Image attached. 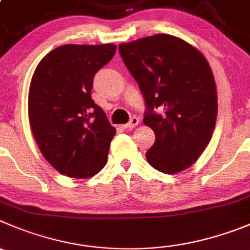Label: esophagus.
Returning a JSON list of instances; mask_svg holds the SVG:
<instances>
[{
	"mask_svg": "<svg viewBox=\"0 0 250 250\" xmlns=\"http://www.w3.org/2000/svg\"><path fill=\"white\" fill-rule=\"evenodd\" d=\"M137 124H139V119H137L136 116H134V118H131V120H130L129 123L124 125V127L127 130H132L134 127L137 126Z\"/></svg>",
	"mask_w": 250,
	"mask_h": 250,
	"instance_id": "34e87169",
	"label": "esophagus"
}]
</instances>
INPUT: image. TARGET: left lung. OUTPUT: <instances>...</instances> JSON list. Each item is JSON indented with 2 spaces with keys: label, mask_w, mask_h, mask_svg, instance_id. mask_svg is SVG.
<instances>
[{
  "label": "left lung",
  "mask_w": 250,
  "mask_h": 250,
  "mask_svg": "<svg viewBox=\"0 0 250 250\" xmlns=\"http://www.w3.org/2000/svg\"><path fill=\"white\" fill-rule=\"evenodd\" d=\"M147 111L156 141L146 152L154 169L175 174L198 161L212 137L217 92L212 70L196 47L169 34L119 45Z\"/></svg>",
  "instance_id": "obj_1"
}]
</instances>
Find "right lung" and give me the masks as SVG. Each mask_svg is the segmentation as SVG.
<instances>
[{"label":"right lung","mask_w":250,"mask_h":250,"mask_svg":"<svg viewBox=\"0 0 250 250\" xmlns=\"http://www.w3.org/2000/svg\"><path fill=\"white\" fill-rule=\"evenodd\" d=\"M114 44H67L35 68L28 96L33 136L47 162L70 178H89L105 166L116 134L91 97L94 75L113 59Z\"/></svg>","instance_id":"add662e5"}]
</instances>
